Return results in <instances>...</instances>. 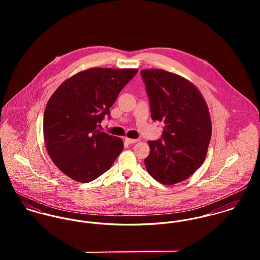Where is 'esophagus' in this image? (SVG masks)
Listing matches in <instances>:
<instances>
[{
  "instance_id": "obj_1",
  "label": "esophagus",
  "mask_w": 260,
  "mask_h": 260,
  "mask_svg": "<svg viewBox=\"0 0 260 260\" xmlns=\"http://www.w3.org/2000/svg\"><path fill=\"white\" fill-rule=\"evenodd\" d=\"M125 141L128 143V144H134L136 142H138V139H131V138H125Z\"/></svg>"
}]
</instances>
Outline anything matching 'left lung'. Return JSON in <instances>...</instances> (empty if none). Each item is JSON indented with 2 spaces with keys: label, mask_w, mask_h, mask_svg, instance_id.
I'll return each instance as SVG.
<instances>
[{
  "label": "left lung",
  "mask_w": 260,
  "mask_h": 260,
  "mask_svg": "<svg viewBox=\"0 0 260 260\" xmlns=\"http://www.w3.org/2000/svg\"><path fill=\"white\" fill-rule=\"evenodd\" d=\"M140 74L151 118L163 124L161 138L148 142L146 169L162 184L179 183L205 159L212 132L208 107L198 89L181 76L159 69L142 70Z\"/></svg>",
  "instance_id": "1"
}]
</instances>
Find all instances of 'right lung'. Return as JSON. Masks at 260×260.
Here are the masks:
<instances>
[{"label":"right lung","instance_id":"right-lung-1","mask_svg":"<svg viewBox=\"0 0 260 260\" xmlns=\"http://www.w3.org/2000/svg\"><path fill=\"white\" fill-rule=\"evenodd\" d=\"M137 69L92 68L63 82L44 112L49 156L67 176L87 183L110 169L123 141L98 127ZM110 118V117H109Z\"/></svg>","mask_w":260,"mask_h":260}]
</instances>
